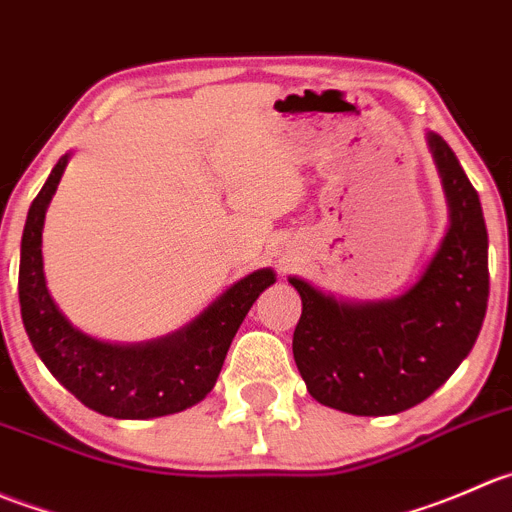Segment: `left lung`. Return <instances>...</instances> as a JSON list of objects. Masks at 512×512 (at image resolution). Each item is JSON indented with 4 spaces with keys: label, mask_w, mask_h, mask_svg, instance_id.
<instances>
[{
    "label": "left lung",
    "mask_w": 512,
    "mask_h": 512,
    "mask_svg": "<svg viewBox=\"0 0 512 512\" xmlns=\"http://www.w3.org/2000/svg\"><path fill=\"white\" fill-rule=\"evenodd\" d=\"M450 224L403 296L351 303L303 278L293 358L318 403L351 416H393L426 401L463 363L488 308V231L478 191L443 136L428 134Z\"/></svg>",
    "instance_id": "1"
}]
</instances>
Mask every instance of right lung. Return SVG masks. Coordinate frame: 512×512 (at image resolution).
I'll return each instance as SVG.
<instances>
[{"mask_svg": "<svg viewBox=\"0 0 512 512\" xmlns=\"http://www.w3.org/2000/svg\"><path fill=\"white\" fill-rule=\"evenodd\" d=\"M67 161L69 154L57 161L32 201L22 234L19 306L34 351L72 396L101 416L144 421L196 406L214 388L241 321L276 273H249L181 331L156 341L119 346L86 336L54 303L42 261L44 216Z\"/></svg>", "mask_w": 512, "mask_h": 512, "instance_id": "right-lung-1", "label": "right lung"}]
</instances>
